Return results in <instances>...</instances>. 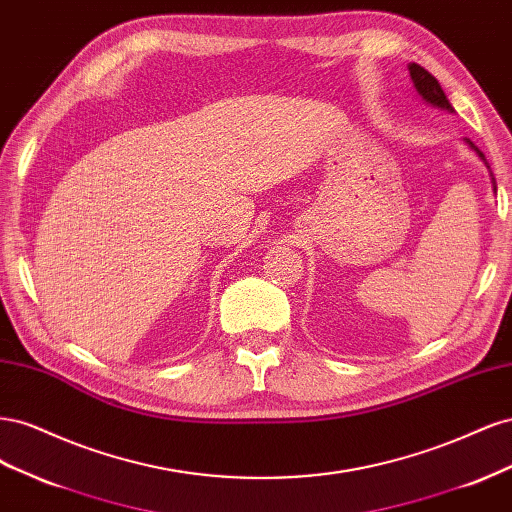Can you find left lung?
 <instances>
[{
	"instance_id": "8db88e82",
	"label": "left lung",
	"mask_w": 512,
	"mask_h": 512,
	"mask_svg": "<svg viewBox=\"0 0 512 512\" xmlns=\"http://www.w3.org/2000/svg\"><path fill=\"white\" fill-rule=\"evenodd\" d=\"M408 70H410V79H412V85H414L418 96H421L427 104L440 108V111L455 113V108L451 106V102H448V98H446V94H444V89L440 87L436 76H431L425 68H421L418 64H410ZM463 141H466V145H468V147L476 153V156L485 162V166L489 168V164H487V160H485V156H483V151H478V147L470 141V138H463ZM489 175H491V170H489ZM491 183H493V192H498V188H495L493 175H491Z\"/></svg>"
}]
</instances>
